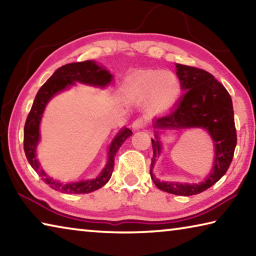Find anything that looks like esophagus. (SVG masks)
<instances>
[{
	"label": "esophagus",
	"instance_id": "esophagus-1",
	"mask_svg": "<svg viewBox=\"0 0 256 256\" xmlns=\"http://www.w3.org/2000/svg\"><path fill=\"white\" fill-rule=\"evenodd\" d=\"M146 125V120H144V118H138L133 122L132 124V128L134 130V131H138V130H142L144 128Z\"/></svg>",
	"mask_w": 256,
	"mask_h": 256
}]
</instances>
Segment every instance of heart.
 Returning a JSON list of instances; mask_svg holds the SVG:
<instances>
[{
	"mask_svg": "<svg viewBox=\"0 0 256 256\" xmlns=\"http://www.w3.org/2000/svg\"><path fill=\"white\" fill-rule=\"evenodd\" d=\"M180 89V81L172 73L144 71L128 80L125 94L132 100L138 102L150 98V110L160 112L170 108L177 100Z\"/></svg>",
	"mask_w": 256,
	"mask_h": 256,
	"instance_id": "heart-1",
	"label": "heart"
}]
</instances>
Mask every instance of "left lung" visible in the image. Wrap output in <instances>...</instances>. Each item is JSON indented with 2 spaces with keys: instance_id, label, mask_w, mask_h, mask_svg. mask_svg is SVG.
<instances>
[{
  "instance_id": "obj_1",
  "label": "left lung",
  "mask_w": 256,
  "mask_h": 256,
  "mask_svg": "<svg viewBox=\"0 0 256 256\" xmlns=\"http://www.w3.org/2000/svg\"><path fill=\"white\" fill-rule=\"evenodd\" d=\"M176 74L184 94L168 114L154 120V157L151 159L150 176L159 190L175 196H196L211 188L226 174L234 157L237 136L230 94L214 79L211 73L201 68L176 64ZM204 128L214 141V167L207 178L198 184L160 182L152 174V168L161 152L160 129Z\"/></svg>"
}]
</instances>
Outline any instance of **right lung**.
Instances as JSON below:
<instances>
[{
	"label": "right lung",
	"instance_id": "obj_1",
	"mask_svg": "<svg viewBox=\"0 0 256 256\" xmlns=\"http://www.w3.org/2000/svg\"><path fill=\"white\" fill-rule=\"evenodd\" d=\"M112 80V76L105 68L98 66L94 60H84V62L66 64V66L58 68L53 73V76L38 90L24 124V149L26 157H27L29 164H32L34 170L38 172L42 180L53 190L66 194H84L102 188L112 177V170H114V158L116 152L118 151L120 146L123 144V142L132 136V131L128 128H122L116 134V136L112 138L110 149H108L106 166L96 178L72 182V183L68 184L60 183V182L55 180L48 175H46L36 156L37 146L40 140V125L42 112H44L47 104L55 94L68 89L71 86H74L76 82L105 88L108 84H110Z\"/></svg>",
	"mask_w": 256,
	"mask_h": 256
}]
</instances>
